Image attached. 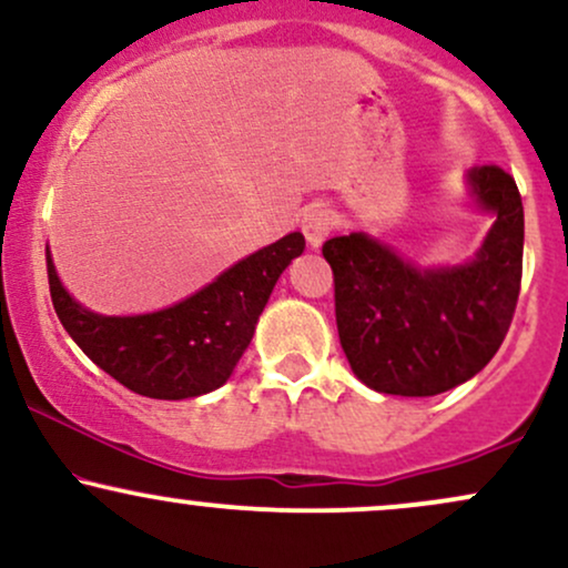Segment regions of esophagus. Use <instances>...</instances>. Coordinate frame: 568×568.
I'll list each match as a JSON object with an SVG mask.
<instances>
[{
  "instance_id": "obj_1",
  "label": "esophagus",
  "mask_w": 568,
  "mask_h": 568,
  "mask_svg": "<svg viewBox=\"0 0 568 568\" xmlns=\"http://www.w3.org/2000/svg\"><path fill=\"white\" fill-rule=\"evenodd\" d=\"M331 226H334L331 224V213L321 205H312L302 219V232L310 247H321L325 243V237L331 234Z\"/></svg>"
}]
</instances>
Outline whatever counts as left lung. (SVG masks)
<instances>
[{
  "mask_svg": "<svg viewBox=\"0 0 568 568\" xmlns=\"http://www.w3.org/2000/svg\"><path fill=\"white\" fill-rule=\"evenodd\" d=\"M467 186L494 224L462 264L416 266L368 232L325 240L338 342L376 393L440 395L473 379L505 342L524 272V202L497 165L473 168Z\"/></svg>",
  "mask_w": 568,
  "mask_h": 568,
  "instance_id": "left-lung-1",
  "label": "left lung"
}]
</instances>
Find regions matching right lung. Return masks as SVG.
Listing matches in <instances>:
<instances>
[{"label": "right lung", "mask_w": 568, "mask_h": 568, "mask_svg": "<svg viewBox=\"0 0 568 568\" xmlns=\"http://www.w3.org/2000/svg\"><path fill=\"white\" fill-rule=\"evenodd\" d=\"M302 251L304 234L291 232L184 302L125 317L98 315L69 296L48 251L50 296L58 321L98 368L139 395L184 400L213 393L230 379L272 288Z\"/></svg>", "instance_id": "right-lung-1"}]
</instances>
